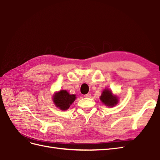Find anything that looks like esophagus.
I'll return each instance as SVG.
<instances>
[{"label":"esophagus","mask_w":160,"mask_h":160,"mask_svg":"<svg viewBox=\"0 0 160 160\" xmlns=\"http://www.w3.org/2000/svg\"><path fill=\"white\" fill-rule=\"evenodd\" d=\"M84 97H85V98H91V94L90 93H88V94L85 95Z\"/></svg>","instance_id":"34e87169"}]
</instances>
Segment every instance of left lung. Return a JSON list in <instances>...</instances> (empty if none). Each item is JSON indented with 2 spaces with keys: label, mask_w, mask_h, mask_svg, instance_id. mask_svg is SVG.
<instances>
[{
  "label": "left lung",
  "mask_w": 160,
  "mask_h": 160,
  "mask_svg": "<svg viewBox=\"0 0 160 160\" xmlns=\"http://www.w3.org/2000/svg\"><path fill=\"white\" fill-rule=\"evenodd\" d=\"M100 101L107 107L112 108L119 103L118 96L114 95L112 91L108 88H105L103 90L100 98Z\"/></svg>",
  "instance_id": "obj_1"
}]
</instances>
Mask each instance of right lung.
Segmentation results:
<instances>
[{
  "label": "right lung",
  "mask_w": 160,
  "mask_h": 160,
  "mask_svg": "<svg viewBox=\"0 0 160 160\" xmlns=\"http://www.w3.org/2000/svg\"><path fill=\"white\" fill-rule=\"evenodd\" d=\"M76 98L75 95H71L66 90H60L53 94L52 99L57 108L62 111H65L70 108Z\"/></svg>",
  "instance_id": "obj_1"
}]
</instances>
